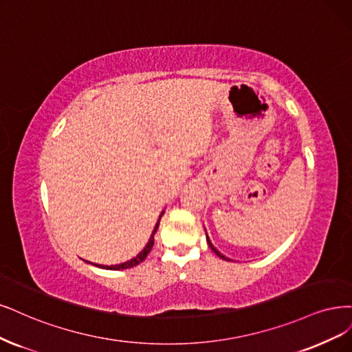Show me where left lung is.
Instances as JSON below:
<instances>
[{"label":"left lung","mask_w":352,"mask_h":352,"mask_svg":"<svg viewBox=\"0 0 352 352\" xmlns=\"http://www.w3.org/2000/svg\"><path fill=\"white\" fill-rule=\"evenodd\" d=\"M207 241H208V245H210V248H211V250H212V252H214V253H215V254H217V256H218V258H221V259H226V261H228V259H227V258H226V256H224V254H221V253H220V252H218V250H217V249H215V248H214V246H212V243H211V241H210V239H208V234H207Z\"/></svg>","instance_id":"obj_1"}]
</instances>
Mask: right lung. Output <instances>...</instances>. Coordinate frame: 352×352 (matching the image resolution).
<instances>
[{
    "label": "right lung",
    "instance_id": "add662e5",
    "mask_svg": "<svg viewBox=\"0 0 352 352\" xmlns=\"http://www.w3.org/2000/svg\"><path fill=\"white\" fill-rule=\"evenodd\" d=\"M162 215H163V212L160 214V217H159V221H157V224H155V227H154V230H153V233H151V237H150V240H148V243L145 245V248L140 252V254H137L135 258H132L131 261L124 262V263H119V265H112V266L96 265V266H99V268H103V270H113V271H118V270H128V268H132V266H137L138 263H141L145 258H147V254H148V253L151 252V249H153V245H154V234L157 233V228H159Z\"/></svg>",
    "mask_w": 352,
    "mask_h": 352
}]
</instances>
